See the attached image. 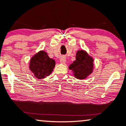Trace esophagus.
<instances>
[{
    "mask_svg": "<svg viewBox=\"0 0 126 126\" xmlns=\"http://www.w3.org/2000/svg\"><path fill=\"white\" fill-rule=\"evenodd\" d=\"M66 57L64 56H62V57L60 58V63L62 64H64L66 63Z\"/></svg>",
    "mask_w": 126,
    "mask_h": 126,
    "instance_id": "esophagus-1",
    "label": "esophagus"
}]
</instances>
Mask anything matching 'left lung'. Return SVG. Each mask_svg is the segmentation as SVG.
<instances>
[{
	"instance_id": "1",
	"label": "left lung",
	"mask_w": 126,
	"mask_h": 126,
	"mask_svg": "<svg viewBox=\"0 0 126 126\" xmlns=\"http://www.w3.org/2000/svg\"><path fill=\"white\" fill-rule=\"evenodd\" d=\"M69 68L72 70L75 78L84 79L92 73L93 59L84 51H78L76 60L70 64Z\"/></svg>"
}]
</instances>
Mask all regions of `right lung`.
Returning <instances> with one entry per match:
<instances>
[{"instance_id":"right-lung-1","label":"right lung","mask_w":126,"mask_h":126,"mask_svg":"<svg viewBox=\"0 0 126 126\" xmlns=\"http://www.w3.org/2000/svg\"><path fill=\"white\" fill-rule=\"evenodd\" d=\"M56 62L49 58L47 53L41 51L30 60V69L38 79H42L49 75L54 68Z\"/></svg>"}]
</instances>
